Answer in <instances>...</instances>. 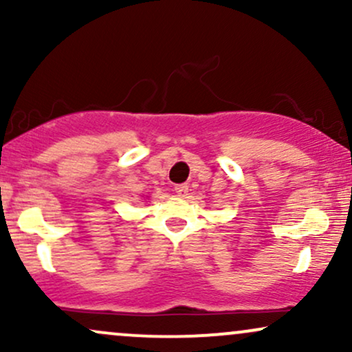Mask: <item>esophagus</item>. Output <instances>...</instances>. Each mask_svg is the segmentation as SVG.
<instances>
[{
  "label": "esophagus",
  "instance_id": "obj_1",
  "mask_svg": "<svg viewBox=\"0 0 352 352\" xmlns=\"http://www.w3.org/2000/svg\"><path fill=\"white\" fill-rule=\"evenodd\" d=\"M173 190H175L177 195L184 197V199H185V197L188 195L190 187H188V184H179V185H175V188H173Z\"/></svg>",
  "mask_w": 352,
  "mask_h": 352
}]
</instances>
